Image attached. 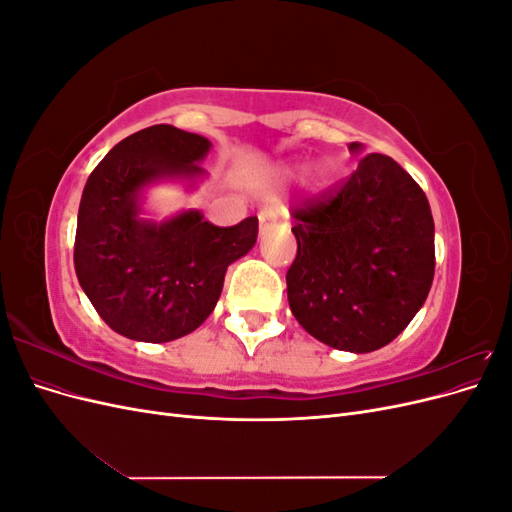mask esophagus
Here are the masks:
<instances>
[{"label":"esophagus","instance_id":"obj_1","mask_svg":"<svg viewBox=\"0 0 512 512\" xmlns=\"http://www.w3.org/2000/svg\"><path fill=\"white\" fill-rule=\"evenodd\" d=\"M280 220V213H277L275 209H262L258 213V224H260V235H265V232Z\"/></svg>","mask_w":512,"mask_h":512}]
</instances>
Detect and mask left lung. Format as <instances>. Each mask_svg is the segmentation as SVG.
Returning <instances> with one entry per match:
<instances>
[{
  "instance_id": "1",
  "label": "left lung",
  "mask_w": 512,
  "mask_h": 512,
  "mask_svg": "<svg viewBox=\"0 0 512 512\" xmlns=\"http://www.w3.org/2000/svg\"><path fill=\"white\" fill-rule=\"evenodd\" d=\"M361 153V143H350ZM292 316L318 342L374 352L423 307L436 269L425 192L393 158L369 153L335 194L292 211Z\"/></svg>"
}]
</instances>
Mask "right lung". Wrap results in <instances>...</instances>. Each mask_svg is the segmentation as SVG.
I'll return each instance as SVG.
<instances>
[{"mask_svg":"<svg viewBox=\"0 0 512 512\" xmlns=\"http://www.w3.org/2000/svg\"><path fill=\"white\" fill-rule=\"evenodd\" d=\"M211 141L168 123L123 138L89 175L76 222L74 269L100 318L134 342L192 333L218 303L228 265L252 250L258 218L220 228L198 209L164 222L143 218L145 190L194 188Z\"/></svg>","mask_w":512,"mask_h":512,"instance_id":"1","label":"right lung"}]
</instances>
